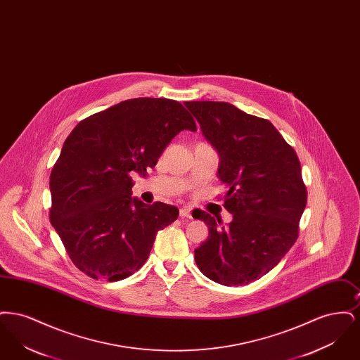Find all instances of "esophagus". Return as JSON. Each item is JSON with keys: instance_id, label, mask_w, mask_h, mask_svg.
<instances>
[{"instance_id": "34e87169", "label": "esophagus", "mask_w": 360, "mask_h": 360, "mask_svg": "<svg viewBox=\"0 0 360 360\" xmlns=\"http://www.w3.org/2000/svg\"><path fill=\"white\" fill-rule=\"evenodd\" d=\"M179 216L181 217H186V219H191V210L188 209V207H186V206H184V207H181L179 209Z\"/></svg>"}]
</instances>
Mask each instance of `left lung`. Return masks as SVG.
Masks as SVG:
<instances>
[{"mask_svg":"<svg viewBox=\"0 0 360 360\" xmlns=\"http://www.w3.org/2000/svg\"><path fill=\"white\" fill-rule=\"evenodd\" d=\"M185 106L220 156L219 178L228 188V226L205 212L209 236L194 250L201 273L224 286L248 285L267 274L298 238L307 206L298 156L269 120L216 101Z\"/></svg>","mask_w":360,"mask_h":360,"instance_id":"obj_1","label":"left lung"}]
</instances>
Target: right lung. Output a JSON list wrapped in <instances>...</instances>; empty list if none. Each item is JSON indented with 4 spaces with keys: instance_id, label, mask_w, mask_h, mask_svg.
I'll use <instances>...</instances> for the list:
<instances>
[{
    "instance_id": "right-lung-1",
    "label": "right lung",
    "mask_w": 360,
    "mask_h": 360,
    "mask_svg": "<svg viewBox=\"0 0 360 360\" xmlns=\"http://www.w3.org/2000/svg\"><path fill=\"white\" fill-rule=\"evenodd\" d=\"M197 131L182 103L134 98L96 113L71 131L50 175V220L72 263L109 282L137 271L159 229L178 207L132 197L134 172L153 169L181 131Z\"/></svg>"
}]
</instances>
